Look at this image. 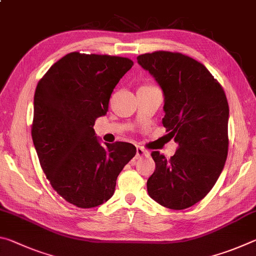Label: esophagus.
I'll return each instance as SVG.
<instances>
[{
  "label": "esophagus",
  "mask_w": 256,
  "mask_h": 256,
  "mask_svg": "<svg viewBox=\"0 0 256 256\" xmlns=\"http://www.w3.org/2000/svg\"><path fill=\"white\" fill-rule=\"evenodd\" d=\"M146 154H148V151L144 150V148H141V146H136V159L144 157V156H146Z\"/></svg>",
  "instance_id": "esophagus-1"
}]
</instances>
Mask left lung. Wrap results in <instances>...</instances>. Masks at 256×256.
I'll use <instances>...</instances> for the list:
<instances>
[{"label":"left lung","mask_w":256,"mask_h":256,"mask_svg":"<svg viewBox=\"0 0 256 256\" xmlns=\"http://www.w3.org/2000/svg\"><path fill=\"white\" fill-rule=\"evenodd\" d=\"M136 60L162 90V124L178 144L170 159L159 151L151 154L156 170L146 190L162 206L183 210L201 201L224 170L228 154L226 94L203 64L186 55L159 50Z\"/></svg>","instance_id":"obj_1"}]
</instances>
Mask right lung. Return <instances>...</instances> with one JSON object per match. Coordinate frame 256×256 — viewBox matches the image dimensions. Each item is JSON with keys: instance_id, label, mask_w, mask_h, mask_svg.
I'll use <instances>...</instances> for the list:
<instances>
[{"instance_id": "add662e5", "label": "right lung", "mask_w": 256, "mask_h": 256, "mask_svg": "<svg viewBox=\"0 0 256 256\" xmlns=\"http://www.w3.org/2000/svg\"><path fill=\"white\" fill-rule=\"evenodd\" d=\"M126 58L73 52L38 82L32 136L42 172L56 192L78 208L110 200L116 180L136 154L128 142L105 146L94 125L108 110L112 90L132 68Z\"/></svg>"}]
</instances>
